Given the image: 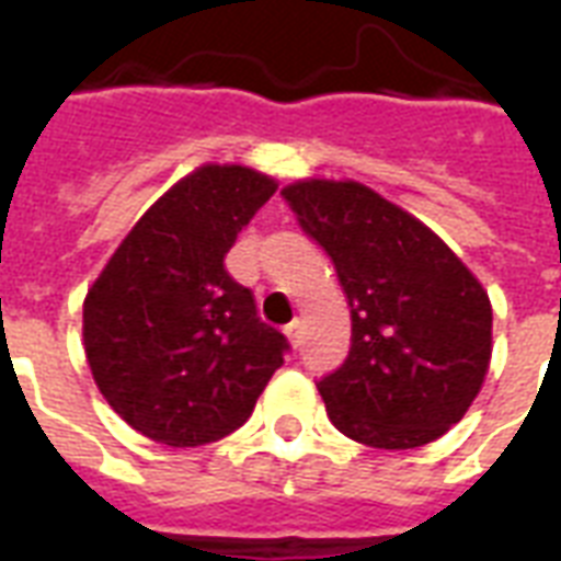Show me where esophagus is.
Instances as JSON below:
<instances>
[{
  "label": "esophagus",
  "mask_w": 561,
  "mask_h": 561,
  "mask_svg": "<svg viewBox=\"0 0 561 561\" xmlns=\"http://www.w3.org/2000/svg\"><path fill=\"white\" fill-rule=\"evenodd\" d=\"M299 329H302V325H299V320H294V323L285 325V334H288V341H290V346H294V350L299 346Z\"/></svg>",
  "instance_id": "1"
}]
</instances>
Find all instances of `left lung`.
<instances>
[{
	"instance_id": "8db88e82",
	"label": "left lung",
	"mask_w": 561,
	"mask_h": 561,
	"mask_svg": "<svg viewBox=\"0 0 561 561\" xmlns=\"http://www.w3.org/2000/svg\"><path fill=\"white\" fill-rule=\"evenodd\" d=\"M332 255L352 308V350L317 390L332 425L373 448H419L457 425L492 360V302L451 247L355 180L282 188Z\"/></svg>"
}]
</instances>
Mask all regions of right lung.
I'll return each instance as SVG.
<instances>
[{
  "label": "right lung",
  "instance_id": "obj_1",
  "mask_svg": "<svg viewBox=\"0 0 561 561\" xmlns=\"http://www.w3.org/2000/svg\"><path fill=\"white\" fill-rule=\"evenodd\" d=\"M276 180L206 162L178 180L110 255L83 299V352L107 404L153 443L232 434L285 364L288 341L255 314L224 255Z\"/></svg>",
  "mask_w": 561,
  "mask_h": 561
}]
</instances>
